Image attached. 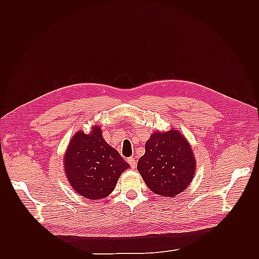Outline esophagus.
I'll use <instances>...</instances> for the list:
<instances>
[{"mask_svg": "<svg viewBox=\"0 0 259 259\" xmlns=\"http://www.w3.org/2000/svg\"><path fill=\"white\" fill-rule=\"evenodd\" d=\"M128 163L131 166V168L135 169L136 166H137V160H136L135 158H129V159H128Z\"/></svg>", "mask_w": 259, "mask_h": 259, "instance_id": "1", "label": "esophagus"}]
</instances>
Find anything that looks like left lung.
Wrapping results in <instances>:
<instances>
[{"label": "left lung", "instance_id": "left-lung-1", "mask_svg": "<svg viewBox=\"0 0 259 259\" xmlns=\"http://www.w3.org/2000/svg\"><path fill=\"white\" fill-rule=\"evenodd\" d=\"M137 169L156 195L175 197L188 188L194 179L196 159L179 130L155 131L146 142V152Z\"/></svg>", "mask_w": 259, "mask_h": 259}]
</instances>
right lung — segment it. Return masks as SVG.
<instances>
[{
	"label": "right lung",
	"mask_w": 259,
	"mask_h": 259,
	"mask_svg": "<svg viewBox=\"0 0 259 259\" xmlns=\"http://www.w3.org/2000/svg\"><path fill=\"white\" fill-rule=\"evenodd\" d=\"M63 167L76 194L98 200L111 194L130 164L102 138L100 125L95 124L90 134L80 130L72 136L64 153Z\"/></svg>",
	"instance_id": "obj_1"
}]
</instances>
